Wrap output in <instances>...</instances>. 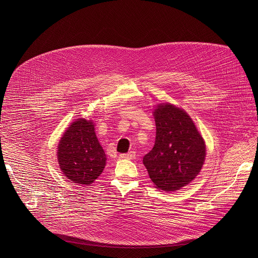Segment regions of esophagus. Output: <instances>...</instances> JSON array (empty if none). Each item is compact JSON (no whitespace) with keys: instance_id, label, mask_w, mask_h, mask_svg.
<instances>
[{"instance_id":"34e87169","label":"esophagus","mask_w":258,"mask_h":258,"mask_svg":"<svg viewBox=\"0 0 258 258\" xmlns=\"http://www.w3.org/2000/svg\"><path fill=\"white\" fill-rule=\"evenodd\" d=\"M135 156H136V153L134 151H131L128 153H124V154L119 155V157L123 158V159H133V158H135Z\"/></svg>"}]
</instances>
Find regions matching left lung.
I'll use <instances>...</instances> for the list:
<instances>
[{
	"label": "left lung",
	"mask_w": 258,
	"mask_h": 258,
	"mask_svg": "<svg viewBox=\"0 0 258 258\" xmlns=\"http://www.w3.org/2000/svg\"><path fill=\"white\" fill-rule=\"evenodd\" d=\"M156 138L143 158L156 188L176 191L192 181L205 160V145L190 116L171 105H158L154 112Z\"/></svg>",
	"instance_id": "obj_1"
}]
</instances>
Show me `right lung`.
Here are the masks:
<instances>
[{
    "mask_svg": "<svg viewBox=\"0 0 258 258\" xmlns=\"http://www.w3.org/2000/svg\"><path fill=\"white\" fill-rule=\"evenodd\" d=\"M94 130L92 120L80 118L72 122L59 143L60 168L73 183L90 185L105 167L106 155Z\"/></svg>",
    "mask_w": 258,
    "mask_h": 258,
    "instance_id": "add662e5",
    "label": "right lung"
}]
</instances>
